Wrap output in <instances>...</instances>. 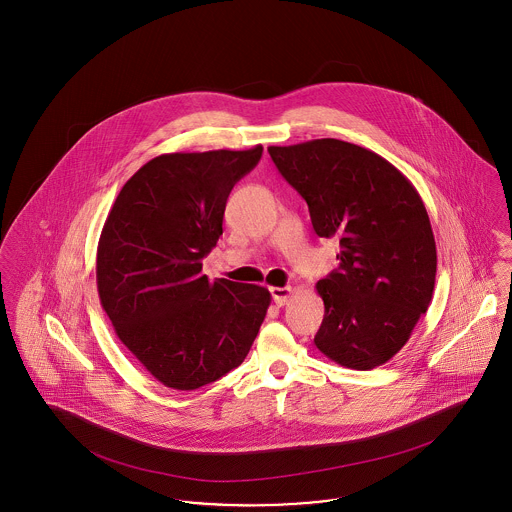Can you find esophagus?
<instances>
[{"label": "esophagus", "instance_id": "34e87169", "mask_svg": "<svg viewBox=\"0 0 512 512\" xmlns=\"http://www.w3.org/2000/svg\"><path fill=\"white\" fill-rule=\"evenodd\" d=\"M271 294L274 303H276L278 307H282V305H286L288 300H290V296H292V288H290V286H286V288H278V286H274V288H271Z\"/></svg>", "mask_w": 512, "mask_h": 512}]
</instances>
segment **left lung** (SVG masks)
<instances>
[{
    "mask_svg": "<svg viewBox=\"0 0 512 512\" xmlns=\"http://www.w3.org/2000/svg\"><path fill=\"white\" fill-rule=\"evenodd\" d=\"M309 207L319 238L340 241L338 269L317 282L325 317L315 346L367 371L391 360L427 311L437 249L420 193L377 152L338 139L269 147Z\"/></svg>",
    "mask_w": 512,
    "mask_h": 512,
    "instance_id": "1",
    "label": "left lung"
}]
</instances>
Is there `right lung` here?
<instances>
[{
    "mask_svg": "<svg viewBox=\"0 0 512 512\" xmlns=\"http://www.w3.org/2000/svg\"><path fill=\"white\" fill-rule=\"evenodd\" d=\"M249 151L170 152L139 168L116 197L96 251V286L121 344L164 387L195 391L245 360L271 305L263 286L211 282L203 259L222 236Z\"/></svg>",
    "mask_w": 512,
    "mask_h": 512,
    "instance_id": "obj_1",
    "label": "right lung"
}]
</instances>
